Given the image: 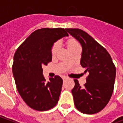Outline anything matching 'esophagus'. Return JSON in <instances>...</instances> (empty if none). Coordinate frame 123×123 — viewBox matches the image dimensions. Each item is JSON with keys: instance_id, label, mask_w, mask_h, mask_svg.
I'll use <instances>...</instances> for the list:
<instances>
[{"instance_id": "obj_1", "label": "esophagus", "mask_w": 123, "mask_h": 123, "mask_svg": "<svg viewBox=\"0 0 123 123\" xmlns=\"http://www.w3.org/2000/svg\"><path fill=\"white\" fill-rule=\"evenodd\" d=\"M67 78V76H62V79H63V80H65Z\"/></svg>"}]
</instances>
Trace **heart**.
I'll return each instance as SVG.
<instances>
[{
  "instance_id": "heart-1",
  "label": "heart",
  "mask_w": 123,
  "mask_h": 123,
  "mask_svg": "<svg viewBox=\"0 0 123 123\" xmlns=\"http://www.w3.org/2000/svg\"><path fill=\"white\" fill-rule=\"evenodd\" d=\"M67 47H68V50L76 46L79 45V44L78 43L77 41L76 40H74V39H70L68 40L67 41ZM59 48V43H55L53 45V46L52 47V49H51V53L53 55H55V53H56V51H58V49Z\"/></svg>"
}]
</instances>
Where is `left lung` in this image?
I'll list each match as a JSON object with an SVG mask.
<instances>
[{"mask_svg":"<svg viewBox=\"0 0 123 123\" xmlns=\"http://www.w3.org/2000/svg\"><path fill=\"white\" fill-rule=\"evenodd\" d=\"M66 30L82 45L81 66L89 72L86 83L81 87L78 80H74L72 90L74 105L85 114L101 111L108 103L113 92L116 68L105 49L84 31L68 28Z\"/></svg>","mask_w":123,"mask_h":123,"instance_id":"left-lung-1","label":"left lung"}]
</instances>
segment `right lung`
I'll return each instance as SVG.
<instances>
[{
	"mask_svg": "<svg viewBox=\"0 0 123 123\" xmlns=\"http://www.w3.org/2000/svg\"><path fill=\"white\" fill-rule=\"evenodd\" d=\"M64 28H41L35 30L18 48L14 56L12 72L23 100L37 111H47L58 103L62 79L59 76L47 82L42 66L52 61L54 43L68 36Z\"/></svg>",
	"mask_w": 123,
	"mask_h": 123,
	"instance_id": "right-lung-1",
	"label": "right lung"
}]
</instances>
